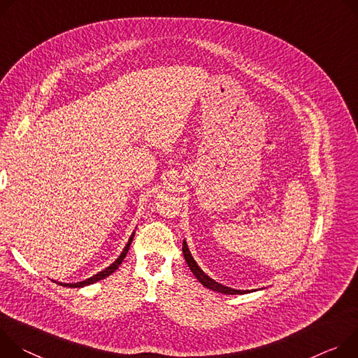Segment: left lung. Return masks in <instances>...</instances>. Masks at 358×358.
<instances>
[{"mask_svg": "<svg viewBox=\"0 0 358 358\" xmlns=\"http://www.w3.org/2000/svg\"><path fill=\"white\" fill-rule=\"evenodd\" d=\"M182 250H183V256H185V260L190 268V271L194 274V277L197 280L201 282V285H203L206 289H210L213 292H219V293H223V294H246L249 293L250 290H236V289H231V287H227V286H223L220 283H217L216 280H213L212 277H209L201 267L199 264H197L187 248V243L186 241H183V246H182ZM253 292V290H252Z\"/></svg>", "mask_w": 358, "mask_h": 358, "instance_id": "left-lung-1", "label": "left lung"}]
</instances>
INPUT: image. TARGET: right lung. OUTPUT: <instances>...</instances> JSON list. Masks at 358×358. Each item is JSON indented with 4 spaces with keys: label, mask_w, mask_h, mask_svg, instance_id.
Listing matches in <instances>:
<instances>
[{
    "label": "right lung",
    "mask_w": 358,
    "mask_h": 358,
    "mask_svg": "<svg viewBox=\"0 0 358 358\" xmlns=\"http://www.w3.org/2000/svg\"><path fill=\"white\" fill-rule=\"evenodd\" d=\"M134 236H135V231H132V234H131V237H129V241H128L127 246L124 248L122 253L119 255V257H117L112 264H109L108 267H105L102 271H99V273L94 274L92 277H90V279L83 280V282H76V283H62V282H55V280H52V282H55L57 285L64 286V287H73V289H76V287H85V286L94 285V283H96V282H99V280L105 279V277H108L109 274H112V273H113L119 266H121V263L124 262V259H125V256H127V253H128V250H129V248H131V243H132V241H134Z\"/></svg>",
    "instance_id": "1"
}]
</instances>
